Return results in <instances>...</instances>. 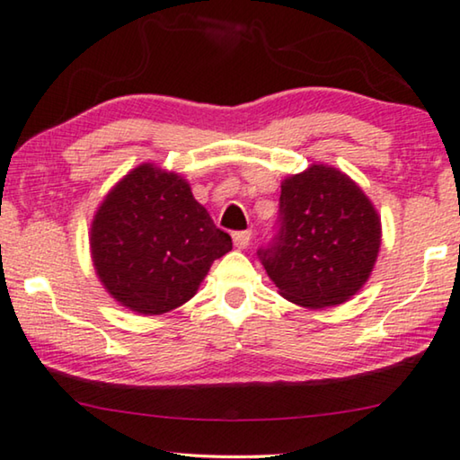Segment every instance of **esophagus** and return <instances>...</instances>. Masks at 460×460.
<instances>
[{
	"label": "esophagus",
	"instance_id": "esophagus-1",
	"mask_svg": "<svg viewBox=\"0 0 460 460\" xmlns=\"http://www.w3.org/2000/svg\"><path fill=\"white\" fill-rule=\"evenodd\" d=\"M232 241H234L236 249H246L251 243V230H241V232H234L232 234Z\"/></svg>",
	"mask_w": 460,
	"mask_h": 460
}]
</instances>
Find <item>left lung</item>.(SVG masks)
<instances>
[{"label": "left lung", "mask_w": 460, "mask_h": 460, "mask_svg": "<svg viewBox=\"0 0 460 460\" xmlns=\"http://www.w3.org/2000/svg\"><path fill=\"white\" fill-rule=\"evenodd\" d=\"M379 244L382 224L367 195L344 172L313 164L282 182L276 234L257 255L279 295L323 309L363 288Z\"/></svg>", "instance_id": "1"}]
</instances>
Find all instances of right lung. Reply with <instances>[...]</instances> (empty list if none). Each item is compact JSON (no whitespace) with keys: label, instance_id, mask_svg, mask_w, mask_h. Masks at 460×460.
Returning <instances> with one entry per match:
<instances>
[{"label":"right lung","instance_id":"add662e5","mask_svg":"<svg viewBox=\"0 0 460 460\" xmlns=\"http://www.w3.org/2000/svg\"><path fill=\"white\" fill-rule=\"evenodd\" d=\"M232 249L208 209L174 172L143 164L99 205L91 224L93 265L119 305L162 315L197 295L211 263Z\"/></svg>","mask_w":460,"mask_h":460}]
</instances>
